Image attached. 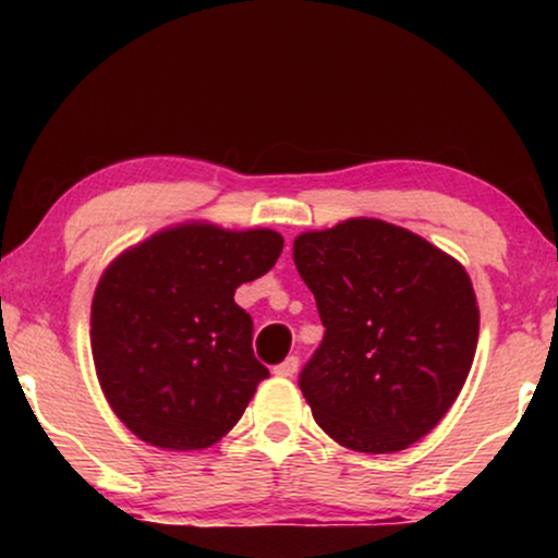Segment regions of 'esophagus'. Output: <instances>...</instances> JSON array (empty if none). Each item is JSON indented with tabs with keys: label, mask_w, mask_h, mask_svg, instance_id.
<instances>
[{
	"label": "esophagus",
	"mask_w": 558,
	"mask_h": 558,
	"mask_svg": "<svg viewBox=\"0 0 558 558\" xmlns=\"http://www.w3.org/2000/svg\"><path fill=\"white\" fill-rule=\"evenodd\" d=\"M296 369H299V356H288V360L275 364L272 373L280 375V377H293V375H296Z\"/></svg>",
	"instance_id": "34e87169"
}]
</instances>
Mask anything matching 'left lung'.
Masks as SVG:
<instances>
[{
    "mask_svg": "<svg viewBox=\"0 0 558 558\" xmlns=\"http://www.w3.org/2000/svg\"><path fill=\"white\" fill-rule=\"evenodd\" d=\"M293 262L325 325L299 373L317 425L362 453L401 451L430 433L475 360L480 312L464 267L364 217L301 233Z\"/></svg>",
    "mask_w": 558,
    "mask_h": 558,
    "instance_id": "obj_1",
    "label": "left lung"
}]
</instances>
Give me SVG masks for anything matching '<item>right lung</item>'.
I'll return each instance as SVG.
<instances>
[{
  "label": "right lung",
  "instance_id": "right-lung-1",
  "mask_svg": "<svg viewBox=\"0 0 558 558\" xmlns=\"http://www.w3.org/2000/svg\"><path fill=\"white\" fill-rule=\"evenodd\" d=\"M280 252L275 230L181 226L107 267L92 304V351L128 430L194 451L241 420L270 373L254 356V323L233 293L270 272Z\"/></svg>",
  "mask_w": 558,
  "mask_h": 558
}]
</instances>
